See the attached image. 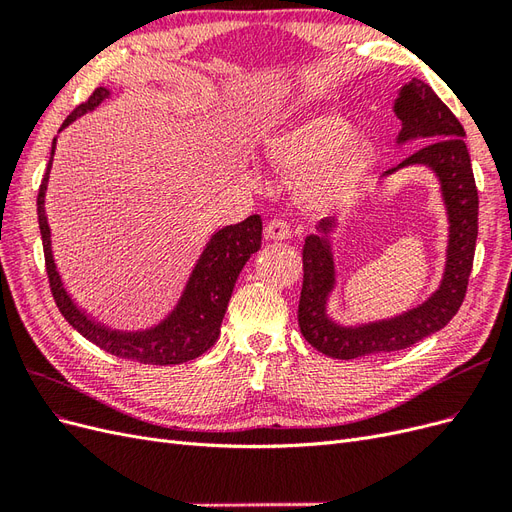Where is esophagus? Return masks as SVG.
I'll use <instances>...</instances> for the list:
<instances>
[{"instance_id":"obj_1","label":"esophagus","mask_w":512,"mask_h":512,"mask_svg":"<svg viewBox=\"0 0 512 512\" xmlns=\"http://www.w3.org/2000/svg\"><path fill=\"white\" fill-rule=\"evenodd\" d=\"M290 226L288 222L284 220H271L267 226H265V237L271 239V241H284L290 237Z\"/></svg>"}]
</instances>
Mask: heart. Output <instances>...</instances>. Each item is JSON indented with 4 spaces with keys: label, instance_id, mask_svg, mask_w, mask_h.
Wrapping results in <instances>:
<instances>
[{
    "label": "heart",
    "instance_id": "1",
    "mask_svg": "<svg viewBox=\"0 0 512 512\" xmlns=\"http://www.w3.org/2000/svg\"><path fill=\"white\" fill-rule=\"evenodd\" d=\"M267 158L297 179L299 196L314 211H335L350 203L369 168L371 147L350 134L344 117L333 113L290 121L267 138Z\"/></svg>",
    "mask_w": 512,
    "mask_h": 512
}]
</instances>
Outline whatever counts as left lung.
<instances>
[{"mask_svg":"<svg viewBox=\"0 0 512 512\" xmlns=\"http://www.w3.org/2000/svg\"><path fill=\"white\" fill-rule=\"evenodd\" d=\"M401 119L397 145L423 141L412 156L399 162L386 175L406 166H427L440 181L448 218L446 265L438 290L408 312L376 322L344 327L329 312V297L335 288V260L331 232L335 220H320L318 235H309L303 245V288L299 299V327L303 337L322 354L333 359L404 350L444 329L466 299L478 237V192L470 153L463 141V126L433 89L421 79H412L399 89L393 106Z\"/></svg>","mask_w":512,"mask_h":512,"instance_id":"8db88e82","label":"left lung"}]
</instances>
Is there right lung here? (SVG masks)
Here are the masks:
<instances>
[{"label":"right lung","instance_id":"add662e5","mask_svg":"<svg viewBox=\"0 0 512 512\" xmlns=\"http://www.w3.org/2000/svg\"><path fill=\"white\" fill-rule=\"evenodd\" d=\"M106 98H111V89L98 87L87 102L76 106L61 123L59 132L68 128L74 119L94 111ZM57 145V136L53 138L51 160L46 164V173L40 183L38 192V224L44 245V262L46 275L53 299L72 329L79 331L91 344L111 352L119 359H128L147 365H179L185 361L198 359L200 354L207 352L220 337V327L230 301L232 288H235L237 277L245 262L252 254L260 250L262 241V220L260 215H250V218L224 226L222 230L211 235L205 245L203 254L196 260V265L190 273V280L185 284L181 297L170 312L156 327L145 331H119L106 327L104 322L91 318L85 309L74 303L68 294L61 275L57 271L53 247H51V228L46 220L44 211V196L46 185H49V175L53 166V153Z\"/></svg>","mask_w":512,"mask_h":512}]
</instances>
